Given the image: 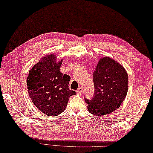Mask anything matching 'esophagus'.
<instances>
[{"mask_svg":"<svg viewBox=\"0 0 153 153\" xmlns=\"http://www.w3.org/2000/svg\"><path fill=\"white\" fill-rule=\"evenodd\" d=\"M82 92V88L81 87H79L78 89L76 90V93H78V94H80V93H81Z\"/></svg>","mask_w":153,"mask_h":153,"instance_id":"esophagus-1","label":"esophagus"}]
</instances>
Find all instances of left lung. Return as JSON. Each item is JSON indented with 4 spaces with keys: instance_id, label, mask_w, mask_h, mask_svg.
<instances>
[{
    "instance_id": "left-lung-1",
    "label": "left lung",
    "mask_w": 153,
    "mask_h": 153,
    "mask_svg": "<svg viewBox=\"0 0 153 153\" xmlns=\"http://www.w3.org/2000/svg\"><path fill=\"white\" fill-rule=\"evenodd\" d=\"M95 91L85 97L88 110L97 116L110 114L119 108L127 95L128 76L124 67L111 58H101L93 72Z\"/></svg>"
}]
</instances>
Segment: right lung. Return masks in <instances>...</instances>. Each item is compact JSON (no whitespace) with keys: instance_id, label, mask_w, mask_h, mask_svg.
I'll return each mask as SVG.
<instances>
[{"instance_id":"1","label":"right lung","mask_w":153,"mask_h":153,"mask_svg":"<svg viewBox=\"0 0 153 153\" xmlns=\"http://www.w3.org/2000/svg\"><path fill=\"white\" fill-rule=\"evenodd\" d=\"M62 61L56 62L53 54L45 56L29 71L27 79L28 93L33 103L49 116L63 112L69 97L76 95L68 87L71 77L60 71Z\"/></svg>"}]
</instances>
